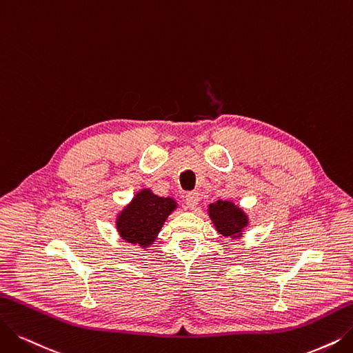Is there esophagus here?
Returning <instances> with one entry per match:
<instances>
[{
	"label": "esophagus",
	"instance_id": "34e87169",
	"mask_svg": "<svg viewBox=\"0 0 353 353\" xmlns=\"http://www.w3.org/2000/svg\"><path fill=\"white\" fill-rule=\"evenodd\" d=\"M185 203L190 210H195L200 203V194L199 192H188L185 195Z\"/></svg>",
	"mask_w": 353,
	"mask_h": 353
}]
</instances>
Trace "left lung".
<instances>
[{
	"label": "left lung",
	"instance_id": "left-lung-1",
	"mask_svg": "<svg viewBox=\"0 0 353 353\" xmlns=\"http://www.w3.org/2000/svg\"><path fill=\"white\" fill-rule=\"evenodd\" d=\"M208 216L217 233L224 237H242L243 230L249 225L248 214L230 200H217L208 204Z\"/></svg>",
	"mask_w": 353,
	"mask_h": 353
}]
</instances>
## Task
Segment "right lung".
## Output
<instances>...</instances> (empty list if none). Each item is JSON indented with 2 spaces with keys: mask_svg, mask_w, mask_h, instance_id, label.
Segmentation results:
<instances>
[{
  "mask_svg": "<svg viewBox=\"0 0 353 353\" xmlns=\"http://www.w3.org/2000/svg\"><path fill=\"white\" fill-rule=\"evenodd\" d=\"M178 207L172 196H159L152 190H140L116 219V228L123 241L140 248L150 246L168 216Z\"/></svg>",
  "mask_w": 353,
  "mask_h": 353,
  "instance_id": "1",
  "label": "right lung"
}]
</instances>
